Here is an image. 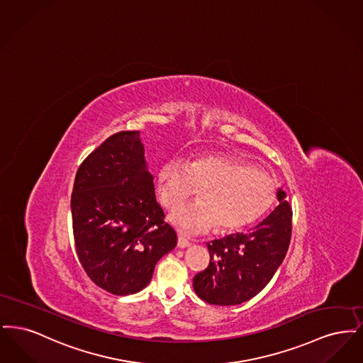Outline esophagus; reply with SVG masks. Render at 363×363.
<instances>
[{"label":"esophagus","mask_w":363,"mask_h":363,"mask_svg":"<svg viewBox=\"0 0 363 363\" xmlns=\"http://www.w3.org/2000/svg\"><path fill=\"white\" fill-rule=\"evenodd\" d=\"M190 242L185 238V237H182V235H179L178 237V242H177V246L179 247V249H185V247H188L189 246Z\"/></svg>","instance_id":"34e87169"}]
</instances>
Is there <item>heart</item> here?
I'll use <instances>...</instances> for the list:
<instances>
[{"instance_id": "obj_1", "label": "heart", "mask_w": 363, "mask_h": 363, "mask_svg": "<svg viewBox=\"0 0 363 363\" xmlns=\"http://www.w3.org/2000/svg\"><path fill=\"white\" fill-rule=\"evenodd\" d=\"M200 189L197 203L175 209L170 222L186 234H200L216 225L223 233L255 223L275 200L268 175L225 155H204L184 163L166 162L157 172L162 204L179 207Z\"/></svg>"}]
</instances>
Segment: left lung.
<instances>
[{
	"label": "left lung",
	"instance_id": "obj_1",
	"mask_svg": "<svg viewBox=\"0 0 363 363\" xmlns=\"http://www.w3.org/2000/svg\"><path fill=\"white\" fill-rule=\"evenodd\" d=\"M277 206L246 234L207 243L211 261L193 277L196 294L211 305L234 306L256 296L281 265L291 238L293 212L287 193L277 189Z\"/></svg>",
	"mask_w": 363,
	"mask_h": 363
}]
</instances>
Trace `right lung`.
<instances>
[{
  "label": "right lung",
  "instance_id": "obj_1",
  "mask_svg": "<svg viewBox=\"0 0 363 363\" xmlns=\"http://www.w3.org/2000/svg\"><path fill=\"white\" fill-rule=\"evenodd\" d=\"M138 130L120 132L86 156L70 200L79 259L91 280L114 295L148 286L177 234L163 222Z\"/></svg>",
  "mask_w": 363,
  "mask_h": 363
}]
</instances>
